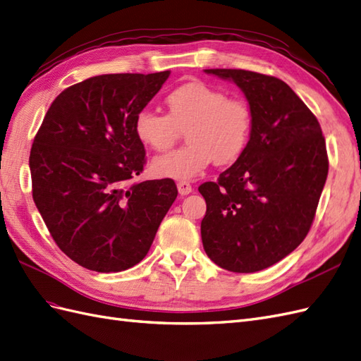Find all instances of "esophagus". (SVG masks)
Segmentation results:
<instances>
[{
	"label": "esophagus",
	"mask_w": 361,
	"mask_h": 361,
	"mask_svg": "<svg viewBox=\"0 0 361 361\" xmlns=\"http://www.w3.org/2000/svg\"><path fill=\"white\" fill-rule=\"evenodd\" d=\"M177 188H178L180 195H189V193L192 192V186L189 181H178Z\"/></svg>",
	"instance_id": "esophagus-1"
}]
</instances>
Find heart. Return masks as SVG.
<instances>
[{"label": "heart", "instance_id": "b5f03b06", "mask_svg": "<svg viewBox=\"0 0 361 361\" xmlns=\"http://www.w3.org/2000/svg\"><path fill=\"white\" fill-rule=\"evenodd\" d=\"M168 116L142 109L134 120L138 142L154 151H166L186 133V146L155 157V177L192 180L212 163L232 164L241 157L253 131V109L241 97L193 80L172 90L164 99Z\"/></svg>", "mask_w": 361, "mask_h": 361}]
</instances>
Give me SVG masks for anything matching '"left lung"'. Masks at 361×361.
Instances as JSON below:
<instances>
[{"label":"left lung","instance_id":"obj_1","mask_svg":"<svg viewBox=\"0 0 361 361\" xmlns=\"http://www.w3.org/2000/svg\"><path fill=\"white\" fill-rule=\"evenodd\" d=\"M243 90L253 109L245 152L198 188L207 210L201 239L221 269L255 273L288 256L308 235L328 177L322 128L283 80L232 68L204 70Z\"/></svg>","mask_w":361,"mask_h":361}]
</instances>
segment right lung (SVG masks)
I'll return each mask as SVG.
<instances>
[{"label": "right lung", "mask_w": 361, "mask_h": 361, "mask_svg": "<svg viewBox=\"0 0 361 361\" xmlns=\"http://www.w3.org/2000/svg\"><path fill=\"white\" fill-rule=\"evenodd\" d=\"M169 75L82 80L53 100L35 135L33 201L54 243L88 270L117 273L140 262L178 195L171 178L131 181L146 163L135 116Z\"/></svg>", "instance_id": "1"}]
</instances>
